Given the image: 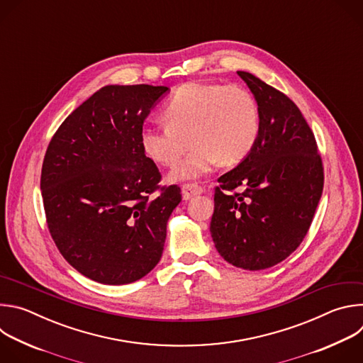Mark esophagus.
Returning <instances> with one entry per match:
<instances>
[{"label": "esophagus", "mask_w": 363, "mask_h": 363, "mask_svg": "<svg viewBox=\"0 0 363 363\" xmlns=\"http://www.w3.org/2000/svg\"><path fill=\"white\" fill-rule=\"evenodd\" d=\"M202 191H203L202 186H199L196 184H185V185H182V198L185 201H188V199L199 195Z\"/></svg>", "instance_id": "obj_1"}]
</instances>
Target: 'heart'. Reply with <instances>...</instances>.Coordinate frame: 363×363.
<instances>
[{
  "label": "heart",
  "instance_id": "b5f03b06",
  "mask_svg": "<svg viewBox=\"0 0 363 363\" xmlns=\"http://www.w3.org/2000/svg\"><path fill=\"white\" fill-rule=\"evenodd\" d=\"M168 122L146 121L139 143L146 157L165 167L175 165L192 138L195 149L171 172L172 179H195L218 162L235 165L245 160L260 136V111L238 84L185 83L165 106Z\"/></svg>",
  "mask_w": 363,
  "mask_h": 363
}]
</instances>
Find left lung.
Masks as SVG:
<instances>
[{
  "label": "left lung",
  "mask_w": 363,
  "mask_h": 363,
  "mask_svg": "<svg viewBox=\"0 0 363 363\" xmlns=\"http://www.w3.org/2000/svg\"><path fill=\"white\" fill-rule=\"evenodd\" d=\"M237 73L257 100L260 136L248 157L218 178L210 231L224 260L264 270L306 237L325 174L315 135L296 103L254 74Z\"/></svg>",
  "instance_id": "left-lung-1"
}]
</instances>
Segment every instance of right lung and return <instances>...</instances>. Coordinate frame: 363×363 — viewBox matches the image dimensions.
Returning <instances> with one entry per match:
<instances>
[{
    "mask_svg": "<svg viewBox=\"0 0 363 363\" xmlns=\"http://www.w3.org/2000/svg\"><path fill=\"white\" fill-rule=\"evenodd\" d=\"M165 86L111 84L73 111L51 138L40 188L51 238L66 262L103 284L146 276L162 257L181 202L139 143Z\"/></svg>",
    "mask_w": 363,
    "mask_h": 363,
    "instance_id": "1",
    "label": "right lung"
}]
</instances>
